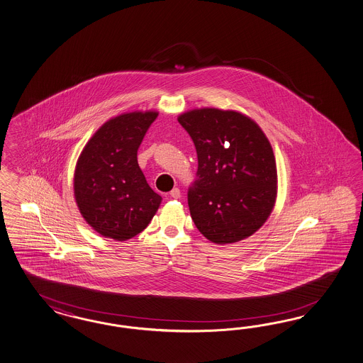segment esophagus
<instances>
[{
  "label": "esophagus",
  "instance_id": "esophagus-1",
  "mask_svg": "<svg viewBox=\"0 0 363 363\" xmlns=\"http://www.w3.org/2000/svg\"><path fill=\"white\" fill-rule=\"evenodd\" d=\"M170 197L174 198V199H178V198L181 197V191H179L178 187H174V189L170 191Z\"/></svg>",
  "mask_w": 363,
  "mask_h": 363
}]
</instances>
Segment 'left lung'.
Masks as SVG:
<instances>
[{"label":"left lung","mask_w":363,"mask_h":363,"mask_svg":"<svg viewBox=\"0 0 363 363\" xmlns=\"http://www.w3.org/2000/svg\"><path fill=\"white\" fill-rule=\"evenodd\" d=\"M178 122L197 152L187 203L198 230L216 243L252 235L270 216L277 194L274 154L264 132L230 110H191Z\"/></svg>","instance_id":"8db88e82"}]
</instances>
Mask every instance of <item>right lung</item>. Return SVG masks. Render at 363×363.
<instances>
[{"instance_id": "add662e5", "label": "right lung", "mask_w": 363, "mask_h": 363, "mask_svg": "<svg viewBox=\"0 0 363 363\" xmlns=\"http://www.w3.org/2000/svg\"><path fill=\"white\" fill-rule=\"evenodd\" d=\"M155 111H134L104 123L86 143L74 173L78 209L104 237L126 241L149 225L161 196L147 185L137 152Z\"/></svg>"}]
</instances>
